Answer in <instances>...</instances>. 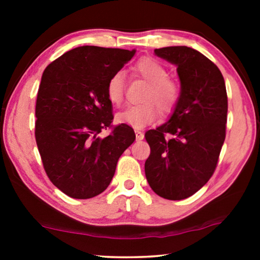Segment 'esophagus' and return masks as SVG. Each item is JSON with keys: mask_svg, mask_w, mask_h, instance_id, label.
Returning a JSON list of instances; mask_svg holds the SVG:
<instances>
[{"mask_svg": "<svg viewBox=\"0 0 260 260\" xmlns=\"http://www.w3.org/2000/svg\"><path fill=\"white\" fill-rule=\"evenodd\" d=\"M135 134H136V138H137V141H141V140H143L144 138V134H143V131H141V130H135Z\"/></svg>", "mask_w": 260, "mask_h": 260, "instance_id": "esophagus-1", "label": "esophagus"}]
</instances>
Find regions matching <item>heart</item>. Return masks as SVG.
<instances>
[{"instance_id": "1", "label": "heart", "mask_w": 260, "mask_h": 260, "mask_svg": "<svg viewBox=\"0 0 260 260\" xmlns=\"http://www.w3.org/2000/svg\"><path fill=\"white\" fill-rule=\"evenodd\" d=\"M136 76L148 81L143 94L144 103L127 106L117 115L119 123L137 127H144L154 123L162 113H170L175 110L181 97V87L176 80L168 77V71L154 58H142L133 66ZM125 93V77L123 72L113 73L106 84V95L113 105H119Z\"/></svg>"}]
</instances>
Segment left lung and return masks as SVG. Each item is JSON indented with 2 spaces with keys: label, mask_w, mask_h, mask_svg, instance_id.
I'll list each match as a JSON object with an SVG mask.
<instances>
[{
  "label": "left lung",
  "mask_w": 260,
  "mask_h": 260,
  "mask_svg": "<svg viewBox=\"0 0 260 260\" xmlns=\"http://www.w3.org/2000/svg\"><path fill=\"white\" fill-rule=\"evenodd\" d=\"M177 66L181 97L170 119L144 137V170L151 189L168 200L191 197L211 179L226 137L227 92L218 66L187 46L155 49Z\"/></svg>",
  "instance_id": "8db88e82"
}]
</instances>
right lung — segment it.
<instances>
[{"label":"right lung","instance_id":"right-lung-1","mask_svg":"<svg viewBox=\"0 0 260 260\" xmlns=\"http://www.w3.org/2000/svg\"><path fill=\"white\" fill-rule=\"evenodd\" d=\"M135 49L81 46L42 74L35 105V141L48 179L73 199H91L111 182L118 158L136 140L127 124L113 125L106 84ZM109 127L112 133L98 135Z\"/></svg>","mask_w":260,"mask_h":260}]
</instances>
